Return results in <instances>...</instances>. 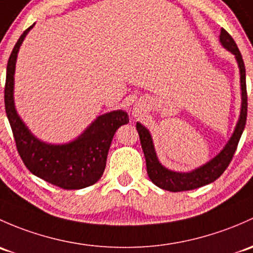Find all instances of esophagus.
I'll return each mask as SVG.
<instances>
[{"mask_svg": "<svg viewBox=\"0 0 253 253\" xmlns=\"http://www.w3.org/2000/svg\"><path fill=\"white\" fill-rule=\"evenodd\" d=\"M142 110H143L142 106H140V105H135V108H134L135 115H140V114H142Z\"/></svg>", "mask_w": 253, "mask_h": 253, "instance_id": "34e87169", "label": "esophagus"}]
</instances>
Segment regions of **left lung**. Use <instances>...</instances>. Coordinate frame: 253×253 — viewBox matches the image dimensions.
<instances>
[{
    "label": "left lung",
    "instance_id": "obj_1",
    "mask_svg": "<svg viewBox=\"0 0 253 253\" xmlns=\"http://www.w3.org/2000/svg\"><path fill=\"white\" fill-rule=\"evenodd\" d=\"M219 40L220 43L235 55L239 64V69H240L241 95H243L240 119H239V122L236 125V128L234 131L232 138H230V140L225 145L224 149L218 154L216 158L212 159L211 161L207 162L206 165H204L200 169H194L193 172H189V173H179V172H173L165 169L160 162H159L158 158H156L150 133H149V131L144 126H142L139 122H137V131L139 133L140 144H142V149L144 151L149 178H150L154 184L158 185L161 189L177 193V191L196 189V188L204 187V185L214 182L217 178H219L223 174V172L227 169V167L229 166L230 161H232L234 154L236 151V148H238L239 140H240L241 134H243L244 128H245L247 118L245 64H244L243 55H241L240 50H239L238 46H236L235 41H234L233 37L224 29L220 30Z\"/></svg>",
    "mask_w": 253,
    "mask_h": 253
}]
</instances>
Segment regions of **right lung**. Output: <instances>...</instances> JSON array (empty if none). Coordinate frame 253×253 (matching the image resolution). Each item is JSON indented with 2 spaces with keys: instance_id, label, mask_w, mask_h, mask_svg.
I'll return each instance as SVG.
<instances>
[{
  "instance_id": "1",
  "label": "right lung",
  "mask_w": 253,
  "mask_h": 253,
  "mask_svg": "<svg viewBox=\"0 0 253 253\" xmlns=\"http://www.w3.org/2000/svg\"><path fill=\"white\" fill-rule=\"evenodd\" d=\"M33 26L21 34L8 59L4 84V108L8 121L18 153L31 173L62 189H82L100 179L114 134L120 126L128 124V115L122 110L104 114L69 144L50 145L36 139L18 116L13 100V76L18 50Z\"/></svg>"
}]
</instances>
